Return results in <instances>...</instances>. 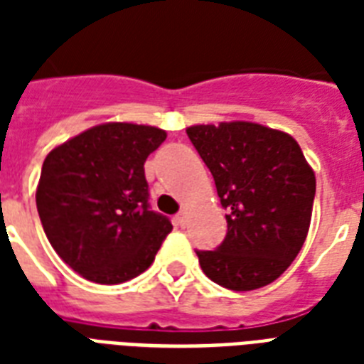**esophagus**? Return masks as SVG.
I'll return each mask as SVG.
<instances>
[{
    "instance_id": "1",
    "label": "esophagus",
    "mask_w": 364,
    "mask_h": 364,
    "mask_svg": "<svg viewBox=\"0 0 364 364\" xmlns=\"http://www.w3.org/2000/svg\"><path fill=\"white\" fill-rule=\"evenodd\" d=\"M176 223H177V227H185L187 225V215H185V211H179L176 215Z\"/></svg>"
}]
</instances>
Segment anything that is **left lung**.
Listing matches in <instances>:
<instances>
[{
  "label": "left lung",
  "instance_id": "1",
  "mask_svg": "<svg viewBox=\"0 0 364 364\" xmlns=\"http://www.w3.org/2000/svg\"><path fill=\"white\" fill-rule=\"evenodd\" d=\"M227 210L228 232L196 251L211 282L230 291L264 287L287 270L308 236L316 173L293 137L257 122L187 128Z\"/></svg>",
  "mask_w": 364,
  "mask_h": 364
}]
</instances>
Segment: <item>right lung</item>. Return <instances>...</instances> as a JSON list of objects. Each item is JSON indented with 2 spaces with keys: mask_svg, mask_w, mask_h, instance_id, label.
Wrapping results in <instances>:
<instances>
[{
  "mask_svg": "<svg viewBox=\"0 0 364 364\" xmlns=\"http://www.w3.org/2000/svg\"><path fill=\"white\" fill-rule=\"evenodd\" d=\"M166 132L105 122L54 147L43 162L36 202L60 259L85 279L117 285L153 264L171 232L149 208L145 160Z\"/></svg>",
  "mask_w": 364,
  "mask_h": 364,
  "instance_id": "add662e5",
  "label": "right lung"
}]
</instances>
